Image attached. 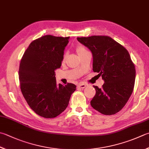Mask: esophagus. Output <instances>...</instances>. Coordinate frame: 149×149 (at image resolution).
Instances as JSON below:
<instances>
[{"instance_id": "obj_1", "label": "esophagus", "mask_w": 149, "mask_h": 149, "mask_svg": "<svg viewBox=\"0 0 149 149\" xmlns=\"http://www.w3.org/2000/svg\"><path fill=\"white\" fill-rule=\"evenodd\" d=\"M86 87V84H79L77 86L78 89H84V88H85Z\"/></svg>"}]
</instances>
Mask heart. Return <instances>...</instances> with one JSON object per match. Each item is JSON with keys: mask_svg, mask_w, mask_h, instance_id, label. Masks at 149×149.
<instances>
[{"mask_svg": "<svg viewBox=\"0 0 149 149\" xmlns=\"http://www.w3.org/2000/svg\"><path fill=\"white\" fill-rule=\"evenodd\" d=\"M76 51H77V54H78V56H81L82 54H84V53L88 52V50H87L85 47H84L82 45H78L76 47ZM66 59V54H64L63 56V58H62V61H65Z\"/></svg>", "mask_w": 149, "mask_h": 149, "instance_id": "heart-1", "label": "heart"}]
</instances>
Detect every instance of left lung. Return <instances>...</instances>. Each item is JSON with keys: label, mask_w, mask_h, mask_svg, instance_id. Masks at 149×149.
Here are the masks:
<instances>
[{"label": "left lung", "mask_w": 149, "mask_h": 149, "mask_svg": "<svg viewBox=\"0 0 149 149\" xmlns=\"http://www.w3.org/2000/svg\"><path fill=\"white\" fill-rule=\"evenodd\" d=\"M91 50L93 71L104 80L102 88L93 86L96 94L91 101L95 109L106 116L121 110L132 93L136 69L128 50L107 36L77 38Z\"/></svg>", "instance_id": "1"}]
</instances>
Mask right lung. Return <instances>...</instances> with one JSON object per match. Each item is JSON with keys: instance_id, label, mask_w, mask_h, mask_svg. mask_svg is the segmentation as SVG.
I'll return each mask as SVG.
<instances>
[{"instance_id": "1", "label": "right lung", "mask_w": 149, "mask_h": 149, "mask_svg": "<svg viewBox=\"0 0 149 149\" xmlns=\"http://www.w3.org/2000/svg\"><path fill=\"white\" fill-rule=\"evenodd\" d=\"M69 38L42 36L29 45L21 60L19 79L22 94L30 108L45 118L62 113L77 88L71 83L58 84L55 77Z\"/></svg>"}]
</instances>
